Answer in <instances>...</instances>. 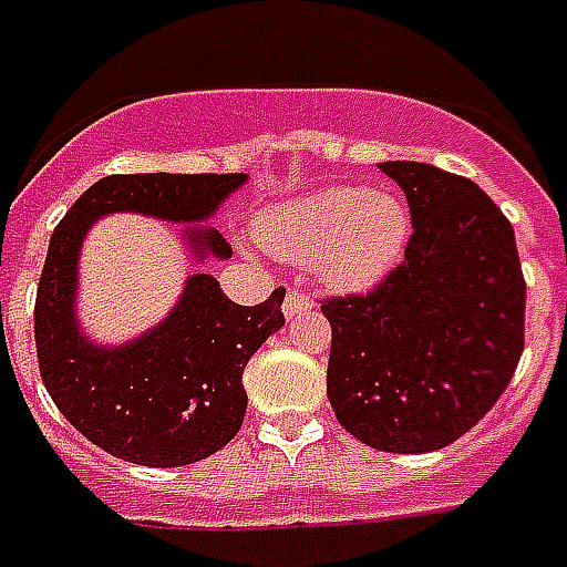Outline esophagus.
I'll return each instance as SVG.
<instances>
[{
    "label": "esophagus",
    "mask_w": 567,
    "mask_h": 567,
    "mask_svg": "<svg viewBox=\"0 0 567 567\" xmlns=\"http://www.w3.org/2000/svg\"><path fill=\"white\" fill-rule=\"evenodd\" d=\"M311 309V300L309 297H302L300 291H288L285 293V302H282V311H285V318L291 320L297 318V315H302V311H309Z\"/></svg>",
    "instance_id": "1"
}]
</instances>
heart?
Listing matches in <instances>:
<instances>
[{
  "instance_id": "obj_1",
  "label": "heart",
  "mask_w": 567,
  "mask_h": 567,
  "mask_svg": "<svg viewBox=\"0 0 567 567\" xmlns=\"http://www.w3.org/2000/svg\"><path fill=\"white\" fill-rule=\"evenodd\" d=\"M256 235L274 256L309 261L332 291H364L403 261L412 212L391 190L332 185L265 208Z\"/></svg>"
}]
</instances>
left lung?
Wrapping results in <instances>:
<instances>
[{"label":"left lung","mask_w":567,"mask_h":567,"mask_svg":"<svg viewBox=\"0 0 567 567\" xmlns=\"http://www.w3.org/2000/svg\"><path fill=\"white\" fill-rule=\"evenodd\" d=\"M379 167L403 188L414 231L377 291L323 306L327 396L368 447L432 453L462 439L509 385L527 285L512 223L474 182L421 162Z\"/></svg>","instance_id":"8db88e82"}]
</instances>
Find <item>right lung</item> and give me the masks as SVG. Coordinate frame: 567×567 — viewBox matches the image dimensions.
I'll use <instances>...</instances> for the list:
<instances>
[{"label": "right lung", "mask_w": 567, "mask_h": 567, "mask_svg": "<svg viewBox=\"0 0 567 567\" xmlns=\"http://www.w3.org/2000/svg\"><path fill=\"white\" fill-rule=\"evenodd\" d=\"M244 182L247 173L105 176L75 199L49 238L34 302L40 377L66 421L111 456L179 467L226 447L247 412L244 368L285 323V288L258 306H238L212 274H190L162 323L126 344H100L84 336L75 315L87 229L120 212L185 223L190 265L223 261L231 247L199 223L212 220Z\"/></svg>", "instance_id": "1"}]
</instances>
